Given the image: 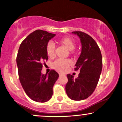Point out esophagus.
Wrapping results in <instances>:
<instances>
[{"mask_svg":"<svg viewBox=\"0 0 122 122\" xmlns=\"http://www.w3.org/2000/svg\"><path fill=\"white\" fill-rule=\"evenodd\" d=\"M59 76H62L63 75V73H59Z\"/></svg>","mask_w":122,"mask_h":122,"instance_id":"1","label":"esophagus"}]
</instances>
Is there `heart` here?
<instances>
[{"label":"heart","mask_w":122,"mask_h":122,"mask_svg":"<svg viewBox=\"0 0 122 122\" xmlns=\"http://www.w3.org/2000/svg\"><path fill=\"white\" fill-rule=\"evenodd\" d=\"M58 42L60 44L69 49L70 54L74 55L73 50L76 48V44L75 41L72 38L69 37V36H65V37H63L59 39ZM46 53L47 56L51 59L54 58L55 56V46L51 42H49L46 45ZM71 60L69 59H59L53 61L51 66L53 69L57 71L65 72L71 65Z\"/></svg>","instance_id":"b5f03b06"}]
</instances>
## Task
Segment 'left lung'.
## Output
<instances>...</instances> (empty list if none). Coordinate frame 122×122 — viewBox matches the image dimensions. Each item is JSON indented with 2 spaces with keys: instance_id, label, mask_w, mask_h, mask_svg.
<instances>
[{
  "instance_id": "1",
  "label": "left lung",
  "mask_w": 122,
  "mask_h": 122,
  "mask_svg": "<svg viewBox=\"0 0 122 122\" xmlns=\"http://www.w3.org/2000/svg\"><path fill=\"white\" fill-rule=\"evenodd\" d=\"M80 38L81 53L77 60L74 70H79L76 79L70 74L66 85L67 95L74 101H81L88 98L95 90L102 69V58L100 49L95 40L85 32L73 31Z\"/></svg>"
}]
</instances>
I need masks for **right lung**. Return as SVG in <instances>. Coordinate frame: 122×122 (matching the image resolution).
Segmentation results:
<instances>
[{
    "label": "right lung",
    "instance_id": "add662e5",
    "mask_svg": "<svg viewBox=\"0 0 122 122\" xmlns=\"http://www.w3.org/2000/svg\"><path fill=\"white\" fill-rule=\"evenodd\" d=\"M55 36L37 30L27 36L20 44L16 61L20 81L25 92L33 101L45 102L53 95V87L59 77L55 70L42 74L43 63L48 61L46 45Z\"/></svg>",
    "mask_w": 122,
    "mask_h": 122
}]
</instances>
